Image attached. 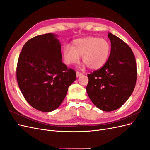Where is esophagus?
<instances>
[{"label": "esophagus", "mask_w": 150, "mask_h": 150, "mask_svg": "<svg viewBox=\"0 0 150 150\" xmlns=\"http://www.w3.org/2000/svg\"><path fill=\"white\" fill-rule=\"evenodd\" d=\"M82 75H83V74L81 73V72H79L78 71L76 72V77H77V78H79V77L81 76Z\"/></svg>", "instance_id": "1"}]
</instances>
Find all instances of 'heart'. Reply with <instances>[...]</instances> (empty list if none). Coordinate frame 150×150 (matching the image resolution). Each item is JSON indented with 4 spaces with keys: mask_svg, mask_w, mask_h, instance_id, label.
Here are the masks:
<instances>
[{
    "mask_svg": "<svg viewBox=\"0 0 150 150\" xmlns=\"http://www.w3.org/2000/svg\"><path fill=\"white\" fill-rule=\"evenodd\" d=\"M111 49V44L107 39L89 36L75 39L72 47L65 46L62 49V55L67 65L78 63L80 56H82L85 66L87 65L92 70H97L106 64Z\"/></svg>",
    "mask_w": 150,
    "mask_h": 150,
    "instance_id": "1",
    "label": "heart"
}]
</instances>
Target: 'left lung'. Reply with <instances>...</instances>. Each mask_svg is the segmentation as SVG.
Here are the masks:
<instances>
[{
    "label": "left lung",
    "mask_w": 150,
    "mask_h": 150,
    "mask_svg": "<svg viewBox=\"0 0 150 150\" xmlns=\"http://www.w3.org/2000/svg\"><path fill=\"white\" fill-rule=\"evenodd\" d=\"M111 44L110 57L100 69L88 74L87 93L93 104L104 111L120 108L135 87L137 63L132 50L123 40L108 33Z\"/></svg>",
    "instance_id": "left-lung-1"
}]
</instances>
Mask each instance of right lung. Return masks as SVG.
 <instances>
[{"mask_svg": "<svg viewBox=\"0 0 150 150\" xmlns=\"http://www.w3.org/2000/svg\"><path fill=\"white\" fill-rule=\"evenodd\" d=\"M52 33L35 36L22 49L17 66L21 91L31 106L40 111L55 110L76 80V72L62 62L61 42Z\"/></svg>", "mask_w": 150, "mask_h": 150, "instance_id": "add662e5", "label": "right lung"}]
</instances>
